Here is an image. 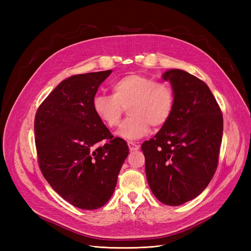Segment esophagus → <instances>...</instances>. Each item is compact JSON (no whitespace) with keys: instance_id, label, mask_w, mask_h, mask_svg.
Here are the masks:
<instances>
[{"instance_id":"34e87169","label":"esophagus","mask_w":251,"mask_h":251,"mask_svg":"<svg viewBox=\"0 0 251 251\" xmlns=\"http://www.w3.org/2000/svg\"><path fill=\"white\" fill-rule=\"evenodd\" d=\"M127 146H128V149H130L131 151H137L139 150V144L136 143V142H133V141H128L127 142Z\"/></svg>"}]
</instances>
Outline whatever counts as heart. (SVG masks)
<instances>
[{"label":"heart","instance_id":"obj_1","mask_svg":"<svg viewBox=\"0 0 251 251\" xmlns=\"http://www.w3.org/2000/svg\"><path fill=\"white\" fill-rule=\"evenodd\" d=\"M111 89L112 95L94 96L93 111L105 126L114 128L119 126L125 109H127L131 116L119 131V135L126 139L142 137L150 126H163L172 115L174 91L168 83L132 73L114 81Z\"/></svg>","mask_w":251,"mask_h":251}]
</instances>
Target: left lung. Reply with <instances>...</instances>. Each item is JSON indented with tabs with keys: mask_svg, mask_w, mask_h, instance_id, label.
Masks as SVG:
<instances>
[{
	"mask_svg": "<svg viewBox=\"0 0 251 251\" xmlns=\"http://www.w3.org/2000/svg\"><path fill=\"white\" fill-rule=\"evenodd\" d=\"M174 91L170 119L144 141L148 183L156 198L177 206L200 195L214 177L223 135V115L208 86L183 70L163 74Z\"/></svg>",
	"mask_w": 251,
	"mask_h": 251,
	"instance_id": "obj_1",
	"label": "left lung"
}]
</instances>
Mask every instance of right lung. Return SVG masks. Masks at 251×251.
Instances as JSON below:
<instances>
[{
	"label": "right lung",
	"instance_id": "right-lung-1",
	"mask_svg": "<svg viewBox=\"0 0 251 251\" xmlns=\"http://www.w3.org/2000/svg\"><path fill=\"white\" fill-rule=\"evenodd\" d=\"M112 70L72 75L52 91L35 114L37 162L54 191L75 207L97 209L114 193L128 154L93 111L92 101ZM105 140L103 145L99 143Z\"/></svg>",
	"mask_w": 251,
	"mask_h": 251
}]
</instances>
